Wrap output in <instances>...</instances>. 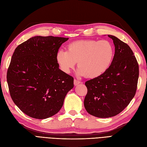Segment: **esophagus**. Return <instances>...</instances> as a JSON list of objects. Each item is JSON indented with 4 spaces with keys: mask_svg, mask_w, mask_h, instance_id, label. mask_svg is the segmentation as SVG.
I'll return each mask as SVG.
<instances>
[{
    "mask_svg": "<svg viewBox=\"0 0 147 147\" xmlns=\"http://www.w3.org/2000/svg\"><path fill=\"white\" fill-rule=\"evenodd\" d=\"M80 83H81V82H80V81H78V80H77L74 79V85H75V86L78 85V84H80Z\"/></svg>",
    "mask_w": 147,
    "mask_h": 147,
    "instance_id": "obj_1",
    "label": "esophagus"
}]
</instances>
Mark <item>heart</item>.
I'll return each instance as SVG.
<instances>
[{
  "label": "heart",
  "instance_id": "b5f03b06",
  "mask_svg": "<svg viewBox=\"0 0 147 147\" xmlns=\"http://www.w3.org/2000/svg\"><path fill=\"white\" fill-rule=\"evenodd\" d=\"M114 56V47L107 40H81L69 43L67 51L59 50L56 62L65 73H69L78 62V74L94 78L108 70Z\"/></svg>",
  "mask_w": 147,
  "mask_h": 147
}]
</instances>
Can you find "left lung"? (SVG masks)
Listing matches in <instances>:
<instances>
[{
  "label": "left lung",
  "mask_w": 147,
  "mask_h": 147,
  "mask_svg": "<svg viewBox=\"0 0 147 147\" xmlns=\"http://www.w3.org/2000/svg\"><path fill=\"white\" fill-rule=\"evenodd\" d=\"M115 56L108 70L85 82L88 92L84 106L88 113L109 118L121 113L134 97L139 75V64L127 44L113 35Z\"/></svg>",
  "instance_id": "1"
}]
</instances>
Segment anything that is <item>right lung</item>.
<instances>
[{"instance_id": "right-lung-1", "label": "right lung", "mask_w": 147, "mask_h": 147, "mask_svg": "<svg viewBox=\"0 0 147 147\" xmlns=\"http://www.w3.org/2000/svg\"><path fill=\"white\" fill-rule=\"evenodd\" d=\"M69 38L35 36L18 46L7 74L13 102L28 116L46 119L59 112L74 78L59 69L56 54Z\"/></svg>"}]
</instances>
